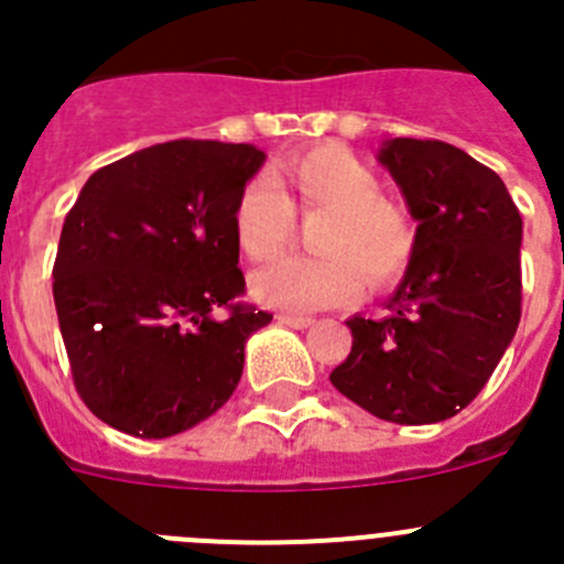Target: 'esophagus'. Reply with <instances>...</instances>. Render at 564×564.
Segmentation results:
<instances>
[{
  "label": "esophagus",
  "instance_id": "obj_1",
  "mask_svg": "<svg viewBox=\"0 0 564 564\" xmlns=\"http://www.w3.org/2000/svg\"><path fill=\"white\" fill-rule=\"evenodd\" d=\"M279 325H288L293 330H307L313 325V316H296V313H276Z\"/></svg>",
  "mask_w": 564,
  "mask_h": 564
}]
</instances>
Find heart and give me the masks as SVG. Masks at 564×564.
<instances>
[{
    "label": "heart",
    "mask_w": 564,
    "mask_h": 564,
    "mask_svg": "<svg viewBox=\"0 0 564 564\" xmlns=\"http://www.w3.org/2000/svg\"><path fill=\"white\" fill-rule=\"evenodd\" d=\"M242 183L234 203V237L248 259L265 262L291 246L299 217L311 228L316 257H285L253 273L251 293L268 307L311 313L352 305L364 293L387 291L415 253L410 212L381 194L376 169L338 143L293 154L276 172Z\"/></svg>",
    "instance_id": "1"
}]
</instances>
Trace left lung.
Instances as JSON below:
<instances>
[{"instance_id":"1","label":"left lung","mask_w":564,"mask_h":564,"mask_svg":"<svg viewBox=\"0 0 564 564\" xmlns=\"http://www.w3.org/2000/svg\"><path fill=\"white\" fill-rule=\"evenodd\" d=\"M417 220L415 253L383 318H350L341 395L392 423H437L480 395L522 316V217L500 174L443 141L381 149Z\"/></svg>"}]
</instances>
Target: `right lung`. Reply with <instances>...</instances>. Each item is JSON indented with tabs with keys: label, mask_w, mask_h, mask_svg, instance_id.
Wrapping results in <instances>:
<instances>
[{
	"label": "right lung",
	"mask_w": 564,
	"mask_h": 564,
	"mask_svg": "<svg viewBox=\"0 0 564 564\" xmlns=\"http://www.w3.org/2000/svg\"><path fill=\"white\" fill-rule=\"evenodd\" d=\"M265 154L248 143H154L98 169L64 217L53 299L87 410L169 437L237 390L246 338L271 322L246 296L234 203Z\"/></svg>",
	"instance_id": "1"
}]
</instances>
